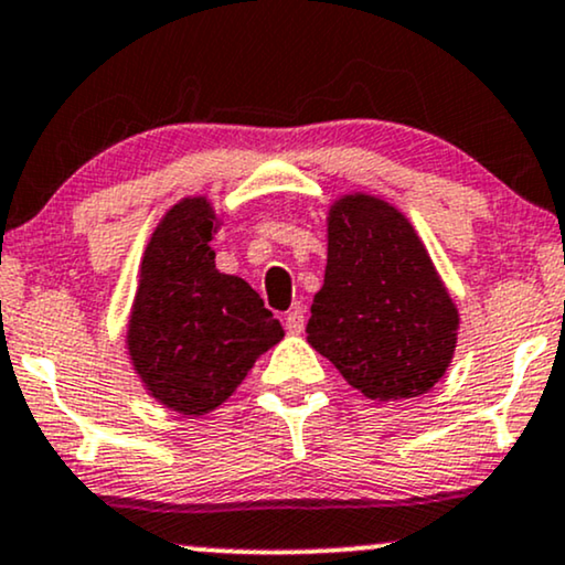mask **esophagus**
Listing matches in <instances>:
<instances>
[{"mask_svg":"<svg viewBox=\"0 0 565 565\" xmlns=\"http://www.w3.org/2000/svg\"><path fill=\"white\" fill-rule=\"evenodd\" d=\"M285 330H288L290 335H298V332H303V309H301V306H296V309H290L288 315H285Z\"/></svg>","mask_w":565,"mask_h":565,"instance_id":"34e87169","label":"esophagus"}]
</instances>
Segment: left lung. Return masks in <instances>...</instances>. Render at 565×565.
I'll list each match as a JSON object with an SVG mask.
<instances>
[{"mask_svg":"<svg viewBox=\"0 0 565 565\" xmlns=\"http://www.w3.org/2000/svg\"><path fill=\"white\" fill-rule=\"evenodd\" d=\"M456 303L406 214L372 193L327 212L324 285L306 324L309 345L372 401L427 393L458 343Z\"/></svg>","mask_w":565,"mask_h":565,"instance_id":"obj_1","label":"left lung"}]
</instances>
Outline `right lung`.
Segmentation results:
<instances>
[{"label": "right lung", "instance_id": "right-lung-1", "mask_svg": "<svg viewBox=\"0 0 565 565\" xmlns=\"http://www.w3.org/2000/svg\"><path fill=\"white\" fill-rule=\"evenodd\" d=\"M222 217L206 196L167 209L146 243L125 345L146 393L183 416L222 406L282 324L243 277L225 275L209 246Z\"/></svg>", "mask_w": 565, "mask_h": 565}]
</instances>
